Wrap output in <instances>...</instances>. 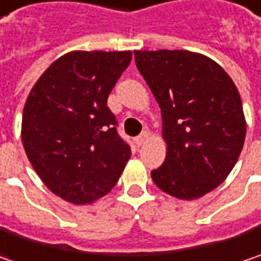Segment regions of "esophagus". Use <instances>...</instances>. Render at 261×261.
I'll return each mask as SVG.
<instances>
[{"mask_svg":"<svg viewBox=\"0 0 261 261\" xmlns=\"http://www.w3.org/2000/svg\"><path fill=\"white\" fill-rule=\"evenodd\" d=\"M147 139H149V133H147V131H143L140 136H137V137H136V143H137L139 146L145 145Z\"/></svg>","mask_w":261,"mask_h":261,"instance_id":"1","label":"esophagus"}]
</instances>
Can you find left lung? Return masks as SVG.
I'll list each match as a JSON object with an SVG mask.
<instances>
[{
	"label": "left lung",
	"mask_w": 261,
	"mask_h": 261,
	"mask_svg": "<svg viewBox=\"0 0 261 261\" xmlns=\"http://www.w3.org/2000/svg\"><path fill=\"white\" fill-rule=\"evenodd\" d=\"M136 66L161 108L167 156L150 171L180 199L216 189L235 167L245 140L237 85L220 65L186 50L134 51Z\"/></svg>",
	"instance_id": "left-lung-1"
}]
</instances>
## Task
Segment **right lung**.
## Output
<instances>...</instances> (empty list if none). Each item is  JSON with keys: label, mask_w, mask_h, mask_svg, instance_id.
Segmentation results:
<instances>
[{"label": "right lung", "mask_w": 261, "mask_h": 261, "mask_svg": "<svg viewBox=\"0 0 261 261\" xmlns=\"http://www.w3.org/2000/svg\"><path fill=\"white\" fill-rule=\"evenodd\" d=\"M131 51H72L31 90L22 118L28 160L44 185L72 204H90L114 188L130 145L116 131L108 97Z\"/></svg>", "instance_id": "1"}]
</instances>
